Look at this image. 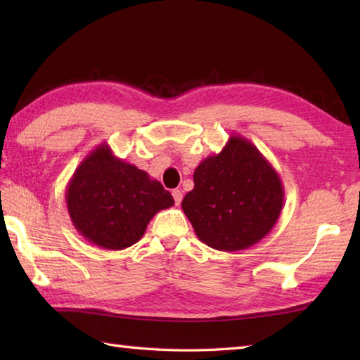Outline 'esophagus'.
<instances>
[{
  "mask_svg": "<svg viewBox=\"0 0 360 360\" xmlns=\"http://www.w3.org/2000/svg\"><path fill=\"white\" fill-rule=\"evenodd\" d=\"M172 195H173V198H174V204L179 205L181 201H182V192H181V190H179V188H174L173 192H172Z\"/></svg>",
  "mask_w": 360,
  "mask_h": 360,
  "instance_id": "obj_1",
  "label": "esophagus"
}]
</instances>
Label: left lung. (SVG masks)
<instances>
[{
	"label": "left lung",
	"instance_id": "left-lung-1",
	"mask_svg": "<svg viewBox=\"0 0 360 360\" xmlns=\"http://www.w3.org/2000/svg\"><path fill=\"white\" fill-rule=\"evenodd\" d=\"M193 181L181 205L198 238L212 249L236 252L254 246L280 218L285 200L280 176L255 145L238 134L196 167Z\"/></svg>",
	"mask_w": 360,
	"mask_h": 360
}]
</instances>
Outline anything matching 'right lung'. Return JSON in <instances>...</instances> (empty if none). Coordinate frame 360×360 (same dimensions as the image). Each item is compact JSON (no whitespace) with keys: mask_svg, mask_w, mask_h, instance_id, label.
Returning <instances> with one entry per match:
<instances>
[{"mask_svg":"<svg viewBox=\"0 0 360 360\" xmlns=\"http://www.w3.org/2000/svg\"><path fill=\"white\" fill-rule=\"evenodd\" d=\"M65 200L77 232L110 250L133 246L143 236L151 218L174 204L159 181L114 156L106 142L75 168Z\"/></svg>","mask_w":360,"mask_h":360,"instance_id":"add662e5","label":"right lung"}]
</instances>
